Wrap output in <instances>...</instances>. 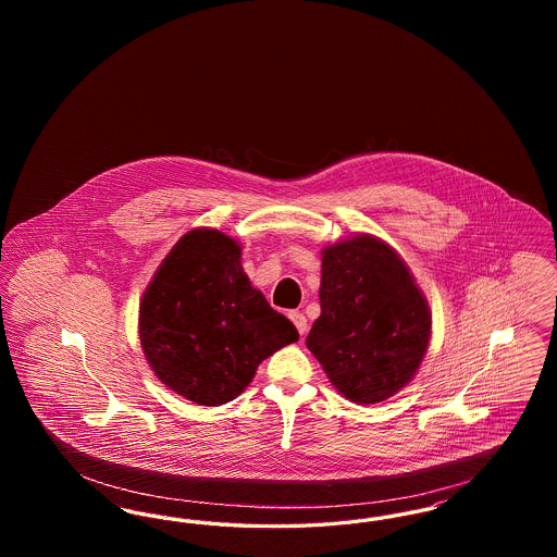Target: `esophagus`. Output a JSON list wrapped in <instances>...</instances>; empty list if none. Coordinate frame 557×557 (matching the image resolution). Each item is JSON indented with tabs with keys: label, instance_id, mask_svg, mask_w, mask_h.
I'll return each mask as SVG.
<instances>
[{
	"label": "esophagus",
	"instance_id": "obj_1",
	"mask_svg": "<svg viewBox=\"0 0 557 557\" xmlns=\"http://www.w3.org/2000/svg\"><path fill=\"white\" fill-rule=\"evenodd\" d=\"M290 321L294 323V327L298 330V334H300V336H305V334H307V318H305L300 311H292Z\"/></svg>",
	"mask_w": 557,
	"mask_h": 557
}]
</instances>
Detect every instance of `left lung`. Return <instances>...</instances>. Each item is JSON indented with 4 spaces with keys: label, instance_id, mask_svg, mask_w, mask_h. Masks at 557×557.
I'll return each mask as SVG.
<instances>
[{
    "label": "left lung",
    "instance_id": "left-lung-1",
    "mask_svg": "<svg viewBox=\"0 0 557 557\" xmlns=\"http://www.w3.org/2000/svg\"><path fill=\"white\" fill-rule=\"evenodd\" d=\"M319 300L307 346L341 395L380 403L411 382L432 318L395 248L366 234L325 246Z\"/></svg>",
    "mask_w": 557,
    "mask_h": 557
}]
</instances>
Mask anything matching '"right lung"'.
<instances>
[{
	"label": "right lung",
	"mask_w": 557,
	"mask_h": 557,
	"mask_svg": "<svg viewBox=\"0 0 557 557\" xmlns=\"http://www.w3.org/2000/svg\"><path fill=\"white\" fill-rule=\"evenodd\" d=\"M236 239L191 230L166 255L139 305V341L160 382L205 407L230 403L261 361L298 341L290 319L250 286Z\"/></svg>",
	"instance_id": "obj_1"
}]
</instances>
